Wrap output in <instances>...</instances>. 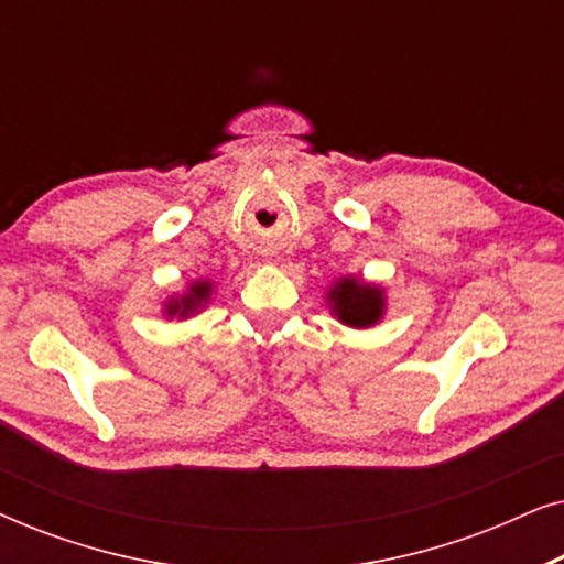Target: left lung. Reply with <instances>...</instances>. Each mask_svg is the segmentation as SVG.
<instances>
[{"mask_svg":"<svg viewBox=\"0 0 564 564\" xmlns=\"http://www.w3.org/2000/svg\"><path fill=\"white\" fill-rule=\"evenodd\" d=\"M330 303L338 321L346 326H372L382 315V292L380 288H369V284H359L357 280H341L330 290Z\"/></svg>","mask_w":564,"mask_h":564,"instance_id":"8db88e82","label":"left lung"}]
</instances>
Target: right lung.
Listing matches in <instances>:
<instances>
[{
    "mask_svg": "<svg viewBox=\"0 0 564 564\" xmlns=\"http://www.w3.org/2000/svg\"><path fill=\"white\" fill-rule=\"evenodd\" d=\"M207 295H210V288H207L205 282H197L195 288L189 290V295H187V297H182V303L169 305V315H174V313H180V315H189L192 311H197V307H199V303H203V300H207Z\"/></svg>",
    "mask_w": 564,
    "mask_h": 564,
    "instance_id": "add662e5",
    "label": "right lung"
}]
</instances>
